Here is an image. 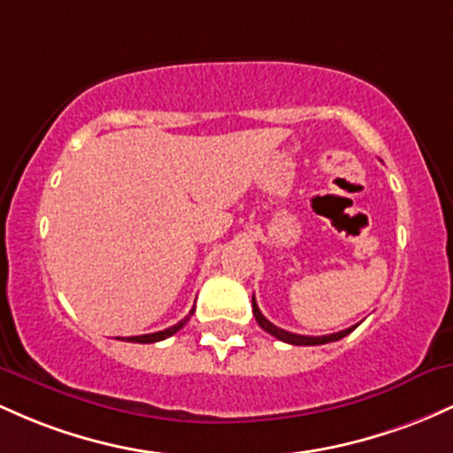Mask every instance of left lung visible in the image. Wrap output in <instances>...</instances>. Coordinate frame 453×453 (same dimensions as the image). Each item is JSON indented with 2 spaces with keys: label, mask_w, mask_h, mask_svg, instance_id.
Segmentation results:
<instances>
[{
  "label": "left lung",
  "mask_w": 453,
  "mask_h": 453,
  "mask_svg": "<svg viewBox=\"0 0 453 453\" xmlns=\"http://www.w3.org/2000/svg\"><path fill=\"white\" fill-rule=\"evenodd\" d=\"M252 312H254V319H257V323L261 325V327L265 329L267 334H272L273 338L282 340V342L297 344V347H314V344L336 342V340L344 338V336H349V334L353 332V329L357 327V325H359V323H357V325H350V327L342 329V332L327 334V336H299V334H291V332H287V329H280V327H276V325H273V323H269L267 319L263 317V314H261V310H258V306H257V299H254V295H252Z\"/></svg>",
  "instance_id": "obj_1"
}]
</instances>
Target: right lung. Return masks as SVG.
Returning a JSON list of instances; mask_svg holds the SVG:
<instances>
[{
	"label": "right lung",
	"instance_id": "add662e5",
	"mask_svg": "<svg viewBox=\"0 0 453 453\" xmlns=\"http://www.w3.org/2000/svg\"><path fill=\"white\" fill-rule=\"evenodd\" d=\"M192 312H195V308H192V310H190V314H188V317L181 319L180 323H175V325H173V327H169V329H162V332H156V334H143V336L117 338V340H126V342H139V344H151V342H160V340L169 338V336H173V334H175V332H180V329L184 327V325H186L188 321H190Z\"/></svg>",
	"mask_w": 453,
	"mask_h": 453
}]
</instances>
